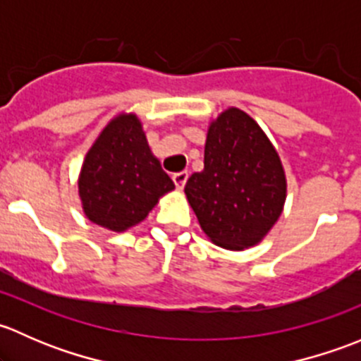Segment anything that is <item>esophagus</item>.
<instances>
[{
  "instance_id": "1",
  "label": "esophagus",
  "mask_w": 361,
  "mask_h": 361,
  "mask_svg": "<svg viewBox=\"0 0 361 361\" xmlns=\"http://www.w3.org/2000/svg\"><path fill=\"white\" fill-rule=\"evenodd\" d=\"M187 180H188V173H187V171H181V173H174L173 174V181H174V185H176L178 190H181V188L185 187Z\"/></svg>"
}]
</instances>
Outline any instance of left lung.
<instances>
[{
    "mask_svg": "<svg viewBox=\"0 0 361 361\" xmlns=\"http://www.w3.org/2000/svg\"><path fill=\"white\" fill-rule=\"evenodd\" d=\"M185 194L204 234L221 248L258 245L281 216L286 178L278 152L257 122L239 108L213 120L204 147V169Z\"/></svg>",
    "mask_w": 361,
    "mask_h": 361,
    "instance_id": "8db88e82",
    "label": "left lung"
}]
</instances>
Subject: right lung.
Wrapping results in <instances>:
<instances>
[{
    "label": "right lung",
    "mask_w": 361,
    "mask_h": 361,
    "mask_svg": "<svg viewBox=\"0 0 361 361\" xmlns=\"http://www.w3.org/2000/svg\"><path fill=\"white\" fill-rule=\"evenodd\" d=\"M173 188L133 113H122L104 127L87 152L78 178L85 216L113 232L143 221Z\"/></svg>",
    "instance_id": "right-lung-1"
}]
</instances>
